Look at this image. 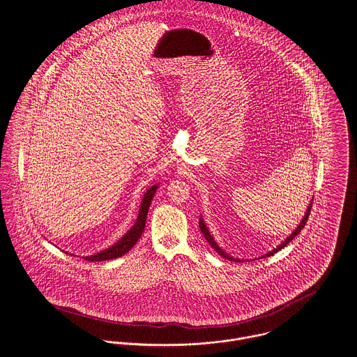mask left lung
Here are the masks:
<instances>
[{
  "label": "left lung",
  "mask_w": 357,
  "mask_h": 357,
  "mask_svg": "<svg viewBox=\"0 0 357 357\" xmlns=\"http://www.w3.org/2000/svg\"><path fill=\"white\" fill-rule=\"evenodd\" d=\"M311 208H312V200H311V203H310V206H308V210H307V213H305V215H304V218H303V221L300 222V225L294 229V231H293L292 234L281 244V245H278L275 250H273L271 252H268V254H266L264 257H261V258H266V257H271V255H274L275 252H278L280 250H282L284 247H287L291 241H292L293 238H294V236H297L301 230H303V227H305V224H307V220H308V215H310V213H311ZM199 227H200V230H202V233H203V236H204V238L207 240V243L211 245V248H214L215 250V252H218V255H221V257H224L225 259L233 260V261H243V260L240 259H234V258H231L230 255H227L225 254L218 245H217V243L214 241V238L211 237V234L208 233V230H207V227L204 225V222H203V220L200 218V221H199Z\"/></svg>",
  "instance_id": "obj_1"
}]
</instances>
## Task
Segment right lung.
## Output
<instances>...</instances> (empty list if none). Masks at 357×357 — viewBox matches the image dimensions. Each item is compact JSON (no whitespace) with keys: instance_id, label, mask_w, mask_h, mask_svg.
<instances>
[{"instance_id":"right-lung-1","label":"right lung","mask_w":357,"mask_h":357,"mask_svg":"<svg viewBox=\"0 0 357 357\" xmlns=\"http://www.w3.org/2000/svg\"><path fill=\"white\" fill-rule=\"evenodd\" d=\"M157 190H158V185H153L146 192L144 197H143V202H142V206H140V211H139V215H137V220H136L135 225H133V227L130 229L128 233H126V236L120 241H117L114 245H112L110 248L99 252L97 255L87 257L84 259L90 260V261H102V260L116 259V258H120V257L126 255L130 248L136 244V241L139 240V237L142 236V233L144 230L149 207H150V203L153 200V196L157 192Z\"/></svg>"}]
</instances>
